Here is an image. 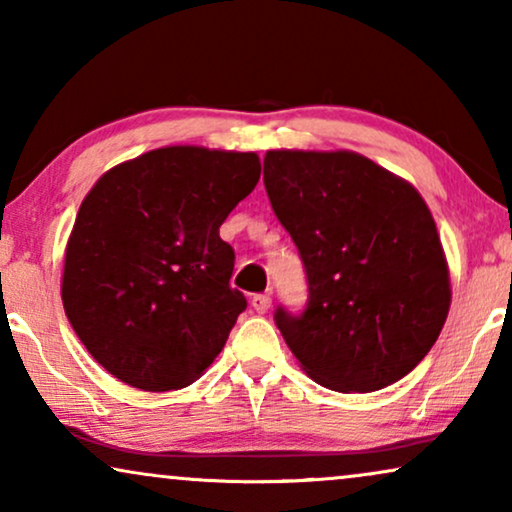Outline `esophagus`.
I'll list each match as a JSON object with an SVG mask.
<instances>
[{
	"mask_svg": "<svg viewBox=\"0 0 512 512\" xmlns=\"http://www.w3.org/2000/svg\"><path fill=\"white\" fill-rule=\"evenodd\" d=\"M270 305H272V298L268 296V293H256V296H251V307H254L258 314L268 312Z\"/></svg>",
	"mask_w": 512,
	"mask_h": 512,
	"instance_id": "34e87169",
	"label": "esophagus"
}]
</instances>
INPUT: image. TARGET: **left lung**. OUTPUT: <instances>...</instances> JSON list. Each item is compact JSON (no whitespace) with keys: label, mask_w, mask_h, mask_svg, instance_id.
Returning <instances> with one entry per match:
<instances>
[{"label":"left lung","mask_w":512,"mask_h":512,"mask_svg":"<svg viewBox=\"0 0 512 512\" xmlns=\"http://www.w3.org/2000/svg\"><path fill=\"white\" fill-rule=\"evenodd\" d=\"M263 181L307 275L305 312H275L300 368L342 394L408 375L452 303L443 244L417 188L354 151H268Z\"/></svg>","instance_id":"1"}]
</instances>
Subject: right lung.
<instances>
[{
	"label": "right lung",
	"mask_w": 512,
	"mask_h": 512,
	"mask_svg": "<svg viewBox=\"0 0 512 512\" xmlns=\"http://www.w3.org/2000/svg\"><path fill=\"white\" fill-rule=\"evenodd\" d=\"M258 177L256 153L163 146L97 179L67 240L62 305L104 370L172 391L212 366L247 307L219 228Z\"/></svg>",
	"instance_id": "obj_1"
}]
</instances>
